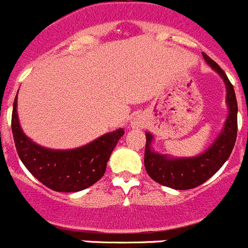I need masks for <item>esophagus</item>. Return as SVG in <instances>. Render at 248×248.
<instances>
[{"instance_id":"esophagus-1","label":"esophagus","mask_w":248,"mask_h":248,"mask_svg":"<svg viewBox=\"0 0 248 248\" xmlns=\"http://www.w3.org/2000/svg\"><path fill=\"white\" fill-rule=\"evenodd\" d=\"M146 125V119L143 114H135L130 120V126L134 129H143Z\"/></svg>"}]
</instances>
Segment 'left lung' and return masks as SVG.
I'll list each match as a JSON object with an SVG mask.
<instances>
[{
  "label": "left lung",
  "instance_id": "8db88e82",
  "mask_svg": "<svg viewBox=\"0 0 248 248\" xmlns=\"http://www.w3.org/2000/svg\"><path fill=\"white\" fill-rule=\"evenodd\" d=\"M205 62L220 76L226 87V105L229 109L217 137L201 154L195 156H172L160 154L153 148L154 135L146 131L144 165L149 176L157 184L175 190H189L207 181L226 163L237 137V100L233 87L220 65L202 53Z\"/></svg>",
  "mask_w": 248,
  "mask_h": 248
}]
</instances>
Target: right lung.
I'll return each mask as SVG.
<instances>
[{
	"mask_svg": "<svg viewBox=\"0 0 248 248\" xmlns=\"http://www.w3.org/2000/svg\"><path fill=\"white\" fill-rule=\"evenodd\" d=\"M18 93V92H17ZM12 134L17 153L28 171L43 185L58 192H77L97 183L124 129L105 133L91 143L74 149H50L34 143L23 133L13 102Z\"/></svg>",
	"mask_w": 248,
	"mask_h": 248,
	"instance_id": "right-lung-1",
	"label": "right lung"
}]
</instances>
